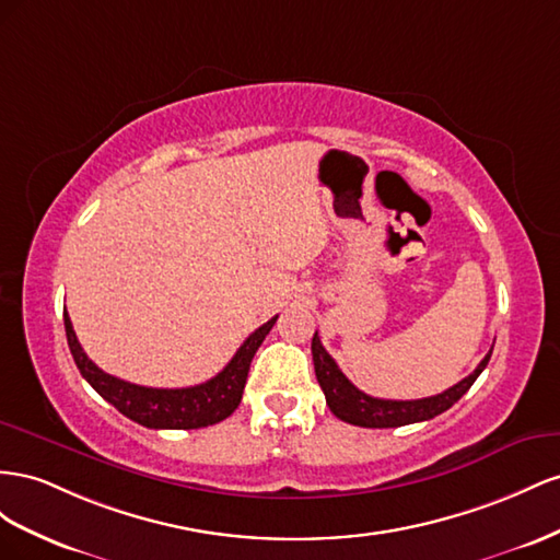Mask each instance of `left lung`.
<instances>
[{"mask_svg":"<svg viewBox=\"0 0 560 560\" xmlns=\"http://www.w3.org/2000/svg\"><path fill=\"white\" fill-rule=\"evenodd\" d=\"M492 349L483 357V361L476 365V371L459 380L457 385L445 389L436 396L415 398V401H392V398H375L357 389L345 377V373L338 369V363L322 345L318 332L312 338V357H314V373L318 385H322L326 394V404L335 418L342 422L357 424V427H371V429H389V427H404L412 422H424L436 418V415L445 412L451 406H455L462 396L469 392V387L476 382V377L483 373V369L490 361Z\"/></svg>","mask_w":560,"mask_h":560,"instance_id":"obj_1","label":"left lung"}]
</instances>
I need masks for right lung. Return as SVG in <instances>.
<instances>
[{"label": "right lung", "instance_id": "obj_1", "mask_svg": "<svg viewBox=\"0 0 560 560\" xmlns=\"http://www.w3.org/2000/svg\"><path fill=\"white\" fill-rule=\"evenodd\" d=\"M62 322H66L68 345L79 373H82V377L107 404L115 406L129 420L148 429H199L230 418L236 406L242 404L250 361L267 338L271 326L277 324V316L250 332L246 342L236 349L232 361L215 377L203 382V385L185 389L140 387L133 385V382L107 375L84 354L68 312L62 314Z\"/></svg>", "mask_w": 560, "mask_h": 560}]
</instances>
